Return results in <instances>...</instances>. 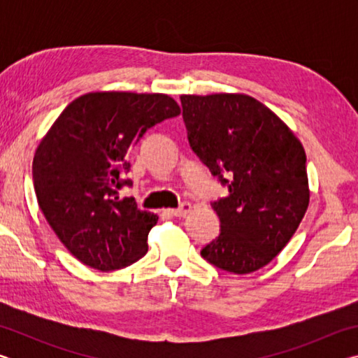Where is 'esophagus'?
<instances>
[{
    "label": "esophagus",
    "instance_id": "esophagus-1",
    "mask_svg": "<svg viewBox=\"0 0 358 358\" xmlns=\"http://www.w3.org/2000/svg\"><path fill=\"white\" fill-rule=\"evenodd\" d=\"M191 208H192L191 203H189V202H185V203H181L178 208L171 210V213H172L173 216H186V215H189Z\"/></svg>",
    "mask_w": 358,
    "mask_h": 358
}]
</instances>
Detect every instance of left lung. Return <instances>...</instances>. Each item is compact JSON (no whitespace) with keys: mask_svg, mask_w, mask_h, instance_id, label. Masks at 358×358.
Wrapping results in <instances>:
<instances>
[{"mask_svg":"<svg viewBox=\"0 0 358 358\" xmlns=\"http://www.w3.org/2000/svg\"><path fill=\"white\" fill-rule=\"evenodd\" d=\"M194 153L229 186L213 203L221 234L201 254L230 273L270 264L292 238L310 205L306 155L289 126L240 93L181 94Z\"/></svg>","mask_w":358,"mask_h":358,"instance_id":"8db88e82","label":"left lung"}]
</instances>
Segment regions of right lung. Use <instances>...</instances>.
Returning a JSON list of instances; mask_svg holds the SVG:
<instances>
[{
    "label": "right lung",
    "instance_id": "right-lung-1",
    "mask_svg": "<svg viewBox=\"0 0 358 358\" xmlns=\"http://www.w3.org/2000/svg\"><path fill=\"white\" fill-rule=\"evenodd\" d=\"M180 112L169 94L93 92L72 101L42 137L33 159L39 208L82 264L110 271L147 254L157 216L120 199L131 185L120 173L147 129Z\"/></svg>",
    "mask_w": 358,
    "mask_h": 358
}]
</instances>
